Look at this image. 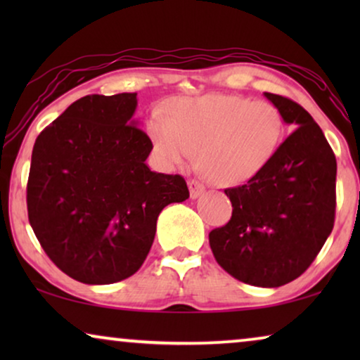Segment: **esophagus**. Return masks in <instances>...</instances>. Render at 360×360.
<instances>
[{"label":"esophagus","instance_id":"esophagus-1","mask_svg":"<svg viewBox=\"0 0 360 360\" xmlns=\"http://www.w3.org/2000/svg\"><path fill=\"white\" fill-rule=\"evenodd\" d=\"M188 188H190V196H191V198L196 200L205 191V185L201 184V181H198V180L191 179V180H188Z\"/></svg>","mask_w":360,"mask_h":360}]
</instances>
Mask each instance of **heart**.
<instances>
[{
    "instance_id": "1",
    "label": "heart",
    "mask_w": 360,
    "mask_h": 360,
    "mask_svg": "<svg viewBox=\"0 0 360 360\" xmlns=\"http://www.w3.org/2000/svg\"><path fill=\"white\" fill-rule=\"evenodd\" d=\"M283 134V115L274 103L223 93L176 98L167 117L155 115L149 124L162 165L180 169L198 150L200 167L219 185H238L260 174Z\"/></svg>"
}]
</instances>
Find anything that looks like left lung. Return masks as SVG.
<instances>
[{"label": "left lung", "instance_id": "left-lung-1", "mask_svg": "<svg viewBox=\"0 0 360 360\" xmlns=\"http://www.w3.org/2000/svg\"><path fill=\"white\" fill-rule=\"evenodd\" d=\"M295 127L265 169L226 188L233 216L210 233L216 262L240 282L275 288L298 278L331 234L336 157L311 115L288 98L264 93Z\"/></svg>", "mask_w": 360, "mask_h": 360}]
</instances>
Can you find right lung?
Instances as JSON below:
<instances>
[{"mask_svg": "<svg viewBox=\"0 0 360 360\" xmlns=\"http://www.w3.org/2000/svg\"><path fill=\"white\" fill-rule=\"evenodd\" d=\"M136 108L137 93L86 95L34 144L29 223L49 259L82 283L134 275L160 211L190 196L184 176L147 167L152 142L132 117Z\"/></svg>", "mask_w": 360, "mask_h": 360, "instance_id": "1", "label": "right lung"}]
</instances>
